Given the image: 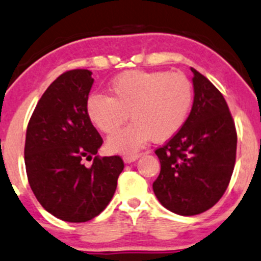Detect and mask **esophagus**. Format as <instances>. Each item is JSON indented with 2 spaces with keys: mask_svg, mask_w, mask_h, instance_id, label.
<instances>
[{
  "mask_svg": "<svg viewBox=\"0 0 261 261\" xmlns=\"http://www.w3.org/2000/svg\"><path fill=\"white\" fill-rule=\"evenodd\" d=\"M138 158H139L138 154H127V155L123 156V159H124L125 163H132V162H136Z\"/></svg>",
  "mask_w": 261,
  "mask_h": 261,
  "instance_id": "34e87169",
  "label": "esophagus"
}]
</instances>
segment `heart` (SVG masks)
<instances>
[{"mask_svg": "<svg viewBox=\"0 0 261 261\" xmlns=\"http://www.w3.org/2000/svg\"><path fill=\"white\" fill-rule=\"evenodd\" d=\"M192 82L180 73L127 71L113 78L109 97L91 94L86 111L89 120L103 133L119 132L128 118L133 120L108 141L112 152L133 153L150 139L167 141L175 136L193 106Z\"/></svg>", "mask_w": 261, "mask_h": 261, "instance_id": "obj_1", "label": "heart"}]
</instances>
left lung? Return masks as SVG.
I'll use <instances>...</instances> for the list:
<instances>
[{
	"instance_id": "left-lung-1",
	"label": "left lung",
	"mask_w": 261,
	"mask_h": 261,
	"mask_svg": "<svg viewBox=\"0 0 261 261\" xmlns=\"http://www.w3.org/2000/svg\"><path fill=\"white\" fill-rule=\"evenodd\" d=\"M193 72L194 102L181 129L156 148L161 173L153 190L161 204L179 215L214 206L230 181L237 158V129L223 94Z\"/></svg>"
}]
</instances>
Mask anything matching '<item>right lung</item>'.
Masks as SVG:
<instances>
[{"instance_id": "1", "label": "right lung", "mask_w": 261, "mask_h": 261, "mask_svg": "<svg viewBox=\"0 0 261 261\" xmlns=\"http://www.w3.org/2000/svg\"><path fill=\"white\" fill-rule=\"evenodd\" d=\"M88 69H71L51 83L38 100L24 143V164L33 194L48 213L85 223L113 198L124 163L119 155L99 156L103 139L87 116L93 85ZM94 159L91 167L83 164Z\"/></svg>"}]
</instances>
